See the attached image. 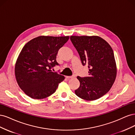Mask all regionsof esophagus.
<instances>
[{"mask_svg": "<svg viewBox=\"0 0 135 135\" xmlns=\"http://www.w3.org/2000/svg\"><path fill=\"white\" fill-rule=\"evenodd\" d=\"M66 77L67 79H73V78L75 77V76H66Z\"/></svg>", "mask_w": 135, "mask_h": 135, "instance_id": "obj_1", "label": "esophagus"}]
</instances>
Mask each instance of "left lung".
<instances>
[{"label":"left lung","instance_id":"left-lung-1","mask_svg":"<svg viewBox=\"0 0 135 135\" xmlns=\"http://www.w3.org/2000/svg\"><path fill=\"white\" fill-rule=\"evenodd\" d=\"M82 64L88 66L89 76H77L80 85L75 90L77 97L86 100H95L110 90L117 76L113 50L108 43L98 36H71Z\"/></svg>","mask_w":135,"mask_h":135}]
</instances>
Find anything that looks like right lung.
<instances>
[{"mask_svg": "<svg viewBox=\"0 0 135 135\" xmlns=\"http://www.w3.org/2000/svg\"><path fill=\"white\" fill-rule=\"evenodd\" d=\"M69 37L40 36L23 46L16 62L15 74L17 84L27 96L34 99L49 97L64 80V76L50 69L58 65V51Z\"/></svg>", "mask_w": 135, "mask_h": 135, "instance_id": "obj_1", "label": "right lung"}]
</instances>
